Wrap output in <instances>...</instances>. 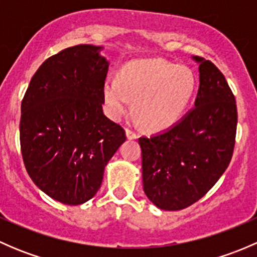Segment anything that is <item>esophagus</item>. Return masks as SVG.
<instances>
[{
    "label": "esophagus",
    "instance_id": "1",
    "mask_svg": "<svg viewBox=\"0 0 257 257\" xmlns=\"http://www.w3.org/2000/svg\"><path fill=\"white\" fill-rule=\"evenodd\" d=\"M126 138L128 139H137L138 138V134L136 133L134 131H132V129H126Z\"/></svg>",
    "mask_w": 257,
    "mask_h": 257
}]
</instances>
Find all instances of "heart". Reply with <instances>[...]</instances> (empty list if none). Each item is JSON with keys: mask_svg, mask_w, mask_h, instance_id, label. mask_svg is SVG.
Wrapping results in <instances>:
<instances>
[{"mask_svg": "<svg viewBox=\"0 0 257 257\" xmlns=\"http://www.w3.org/2000/svg\"><path fill=\"white\" fill-rule=\"evenodd\" d=\"M195 88L193 72L160 58L138 59L120 68L118 79L103 85L105 112L118 120L131 109L145 128L162 131L175 124L185 112Z\"/></svg>", "mask_w": 257, "mask_h": 257, "instance_id": "b5f03b06", "label": "heart"}]
</instances>
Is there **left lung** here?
<instances>
[{
	"mask_svg": "<svg viewBox=\"0 0 257 257\" xmlns=\"http://www.w3.org/2000/svg\"><path fill=\"white\" fill-rule=\"evenodd\" d=\"M199 63L195 107L162 133L141 137L144 193L159 209H185L203 198L229 167L237 125L236 100L212 62Z\"/></svg>",
	"mask_w": 257,
	"mask_h": 257,
	"instance_id": "obj_1",
	"label": "left lung"
}]
</instances>
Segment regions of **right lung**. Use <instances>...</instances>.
<instances>
[{
	"instance_id": "obj_1",
	"label": "right lung",
	"mask_w": 257,
	"mask_h": 257,
	"mask_svg": "<svg viewBox=\"0 0 257 257\" xmlns=\"http://www.w3.org/2000/svg\"><path fill=\"white\" fill-rule=\"evenodd\" d=\"M78 45L46 59L21 104L20 143L33 183L54 200L79 205L97 194L125 131L103 114L108 62Z\"/></svg>"
}]
</instances>
